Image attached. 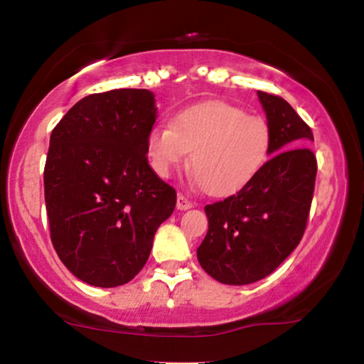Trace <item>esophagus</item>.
Instances as JSON below:
<instances>
[{
    "label": "esophagus",
    "mask_w": 364,
    "mask_h": 364,
    "mask_svg": "<svg viewBox=\"0 0 364 364\" xmlns=\"http://www.w3.org/2000/svg\"><path fill=\"white\" fill-rule=\"evenodd\" d=\"M195 206V203H193L191 200H188V198L185 195H178L176 198V208L178 210H190V208Z\"/></svg>",
    "instance_id": "obj_1"
}]
</instances>
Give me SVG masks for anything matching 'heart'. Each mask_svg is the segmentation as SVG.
<instances>
[{"label": "heart", "instance_id": "heart-1", "mask_svg": "<svg viewBox=\"0 0 364 364\" xmlns=\"http://www.w3.org/2000/svg\"><path fill=\"white\" fill-rule=\"evenodd\" d=\"M188 151L203 188L210 195H231L268 161L271 129L259 116L225 101H206L183 109L171 126H154L146 138L149 164L161 178L185 161Z\"/></svg>", "mask_w": 364, "mask_h": 364}]
</instances>
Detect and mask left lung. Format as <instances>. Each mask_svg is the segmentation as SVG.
I'll list each match as a JSON object with an SVG mask.
<instances>
[{
	"instance_id": "1",
	"label": "left lung",
	"mask_w": 364,
	"mask_h": 364,
	"mask_svg": "<svg viewBox=\"0 0 364 364\" xmlns=\"http://www.w3.org/2000/svg\"><path fill=\"white\" fill-rule=\"evenodd\" d=\"M273 154L238 193L206 205L208 232L198 261L225 284H250L273 273L301 241L311 208L316 156L311 128L281 96L258 91Z\"/></svg>"
}]
</instances>
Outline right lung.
<instances>
[{"label": "right lung", "instance_id": "obj_1", "mask_svg": "<svg viewBox=\"0 0 364 364\" xmlns=\"http://www.w3.org/2000/svg\"><path fill=\"white\" fill-rule=\"evenodd\" d=\"M156 121L148 90H111L80 100L50 138L45 201L51 243L85 283L113 288L146 264L154 232L176 191L146 156Z\"/></svg>", "mask_w": 364, "mask_h": 364}]
</instances>
